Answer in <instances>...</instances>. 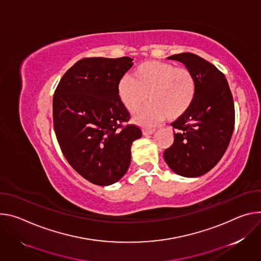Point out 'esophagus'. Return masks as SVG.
<instances>
[{"instance_id": "obj_1", "label": "esophagus", "mask_w": 261, "mask_h": 261, "mask_svg": "<svg viewBox=\"0 0 261 261\" xmlns=\"http://www.w3.org/2000/svg\"><path fill=\"white\" fill-rule=\"evenodd\" d=\"M155 132L154 128H144L143 129V135L147 136V135H152Z\"/></svg>"}]
</instances>
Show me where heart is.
I'll return each mask as SVG.
<instances>
[{
    "mask_svg": "<svg viewBox=\"0 0 261 261\" xmlns=\"http://www.w3.org/2000/svg\"><path fill=\"white\" fill-rule=\"evenodd\" d=\"M121 102L130 112H138L148 100L150 105L136 116L142 124H152L166 118L174 121L189 111L196 96V82L185 67L160 61H146L136 67L133 76L125 74L118 84Z\"/></svg>",
    "mask_w": 261,
    "mask_h": 261,
    "instance_id": "1",
    "label": "heart"
}]
</instances>
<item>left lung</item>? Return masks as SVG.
Wrapping results in <instances>:
<instances>
[{"mask_svg": "<svg viewBox=\"0 0 261 261\" xmlns=\"http://www.w3.org/2000/svg\"><path fill=\"white\" fill-rule=\"evenodd\" d=\"M185 64L196 82V96L189 111L171 125L174 142L165 150L171 170L198 177L212 170L224 155L234 128V103L228 82L215 65L192 53L168 57Z\"/></svg>", "mask_w": 261, "mask_h": 261, "instance_id": "1", "label": "left lung"}]
</instances>
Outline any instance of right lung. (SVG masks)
Instances as JSON below:
<instances>
[{
    "mask_svg": "<svg viewBox=\"0 0 261 261\" xmlns=\"http://www.w3.org/2000/svg\"><path fill=\"white\" fill-rule=\"evenodd\" d=\"M129 57L84 58L62 76L55 90L56 137L69 165L85 179L110 186L130 164V147L140 127L123 125L130 118L118 84L133 66Z\"/></svg>",
    "mask_w": 261,
    "mask_h": 261,
    "instance_id": "right-lung-1",
    "label": "right lung"
}]
</instances>
